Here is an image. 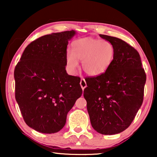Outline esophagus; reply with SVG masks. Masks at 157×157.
<instances>
[{
	"label": "esophagus",
	"mask_w": 157,
	"mask_h": 157,
	"mask_svg": "<svg viewBox=\"0 0 157 157\" xmlns=\"http://www.w3.org/2000/svg\"><path fill=\"white\" fill-rule=\"evenodd\" d=\"M80 85H81V88H82V89H83H83H84L87 86L86 82V81H85L84 78H81V79Z\"/></svg>",
	"instance_id": "1"
}]
</instances>
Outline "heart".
Returning a JSON list of instances; mask_svg holds the SVG:
<instances>
[{"label": "heart", "mask_w": 157, "mask_h": 157, "mask_svg": "<svg viewBox=\"0 0 157 157\" xmlns=\"http://www.w3.org/2000/svg\"><path fill=\"white\" fill-rule=\"evenodd\" d=\"M113 45L106 40L86 37L75 40L71 44V52L67 51L66 64L71 73H75L81 61V67L90 76H100L106 71L114 59Z\"/></svg>", "instance_id": "1"}]
</instances>
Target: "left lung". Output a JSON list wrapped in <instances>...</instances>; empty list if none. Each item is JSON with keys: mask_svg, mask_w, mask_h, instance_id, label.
Here are the masks:
<instances>
[{"mask_svg": "<svg viewBox=\"0 0 157 157\" xmlns=\"http://www.w3.org/2000/svg\"><path fill=\"white\" fill-rule=\"evenodd\" d=\"M99 36L113 45L114 59L104 74L86 78L83 96L94 130L104 135L117 134L131 125L140 109L147 76L134 47L120 38Z\"/></svg>", "mask_w": 157, "mask_h": 157, "instance_id": "8db88e82", "label": "left lung"}]
</instances>
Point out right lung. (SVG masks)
<instances>
[{
	"instance_id": "1",
	"label": "right lung",
	"mask_w": 157,
	"mask_h": 157,
	"mask_svg": "<svg viewBox=\"0 0 157 157\" xmlns=\"http://www.w3.org/2000/svg\"><path fill=\"white\" fill-rule=\"evenodd\" d=\"M75 34L71 30L37 38L28 45L15 68L16 100L25 124L38 132L62 129L82 94L81 78L66 71V48Z\"/></svg>"
}]
</instances>
